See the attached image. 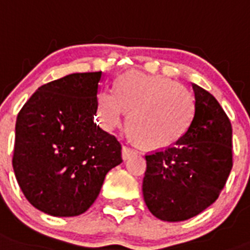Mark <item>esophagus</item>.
<instances>
[{
	"label": "esophagus",
	"instance_id": "esophagus-1",
	"mask_svg": "<svg viewBox=\"0 0 250 250\" xmlns=\"http://www.w3.org/2000/svg\"><path fill=\"white\" fill-rule=\"evenodd\" d=\"M136 153H137V151H136L135 149L128 147V146H123V149H122V157H123V159H128L132 155H135Z\"/></svg>",
	"mask_w": 250,
	"mask_h": 250
}]
</instances>
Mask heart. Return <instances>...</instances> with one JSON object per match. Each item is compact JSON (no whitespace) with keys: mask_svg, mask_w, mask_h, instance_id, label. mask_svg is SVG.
Here are the masks:
<instances>
[{"mask_svg":"<svg viewBox=\"0 0 250 250\" xmlns=\"http://www.w3.org/2000/svg\"><path fill=\"white\" fill-rule=\"evenodd\" d=\"M129 111L128 128L146 147H166L181 139L191 125L195 103L191 92L172 79L131 72L115 91L105 88L96 99V115L105 129H114Z\"/></svg>","mask_w":250,"mask_h":250,"instance_id":"1","label":"heart"}]
</instances>
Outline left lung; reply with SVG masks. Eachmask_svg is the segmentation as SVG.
I'll return each mask as SVG.
<instances>
[{"label": "left lung", "instance_id": "obj_1", "mask_svg": "<svg viewBox=\"0 0 250 250\" xmlns=\"http://www.w3.org/2000/svg\"><path fill=\"white\" fill-rule=\"evenodd\" d=\"M195 111L188 132L146 155L144 200L162 221L198 216L216 202L232 168V127L218 101L192 83Z\"/></svg>", "mask_w": 250, "mask_h": 250}]
</instances>
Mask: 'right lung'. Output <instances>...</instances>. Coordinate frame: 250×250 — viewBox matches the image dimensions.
<instances>
[{
  "instance_id": "add662e5",
  "label": "right lung",
  "mask_w": 250,
  "mask_h": 250,
  "mask_svg": "<svg viewBox=\"0 0 250 250\" xmlns=\"http://www.w3.org/2000/svg\"><path fill=\"white\" fill-rule=\"evenodd\" d=\"M103 73H73L41 86L18 114L13 167L24 196L55 217L79 216L122 163L115 136L93 122Z\"/></svg>"
}]
</instances>
